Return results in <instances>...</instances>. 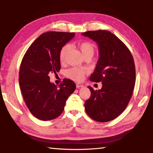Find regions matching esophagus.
<instances>
[{"instance_id": "1", "label": "esophagus", "mask_w": 153, "mask_h": 153, "mask_svg": "<svg viewBox=\"0 0 153 153\" xmlns=\"http://www.w3.org/2000/svg\"><path fill=\"white\" fill-rule=\"evenodd\" d=\"M82 86H83V85L81 84H79V83H77V84H76V87L77 88H79L82 87Z\"/></svg>"}]
</instances>
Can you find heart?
Masks as SVG:
<instances>
[{"label":"heart","instance_id":"b5f03b06","mask_svg":"<svg viewBox=\"0 0 153 153\" xmlns=\"http://www.w3.org/2000/svg\"><path fill=\"white\" fill-rule=\"evenodd\" d=\"M78 47L84 57L87 56H92L94 54V46L92 43L88 42V41L80 42L78 45ZM69 49H70V46L68 44H66L61 47L60 51H59V60L61 63H64L65 61ZM87 73V69L79 68V67H72L71 69H67L65 71L66 76L75 81H81L85 74Z\"/></svg>","mask_w":153,"mask_h":153}]
</instances>
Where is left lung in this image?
<instances>
[{
  "label": "left lung",
  "instance_id": "left-lung-1",
  "mask_svg": "<svg viewBox=\"0 0 153 153\" xmlns=\"http://www.w3.org/2000/svg\"><path fill=\"white\" fill-rule=\"evenodd\" d=\"M82 34L98 44L99 59L90 79L102 84L98 90L88 86L91 95L84 103L85 110L98 122L113 120L123 112L132 96L136 82L133 56L125 44L108 31Z\"/></svg>",
  "mask_w": 153,
  "mask_h": 153
}]
</instances>
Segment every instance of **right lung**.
I'll return each mask as SVG.
<instances>
[{"mask_svg":"<svg viewBox=\"0 0 153 153\" xmlns=\"http://www.w3.org/2000/svg\"><path fill=\"white\" fill-rule=\"evenodd\" d=\"M74 33L47 32L41 34L27 49L20 65L19 83L23 98L32 115L42 121L58 117L64 110L76 84L64 79L59 87L49 76L61 69L59 51L74 37Z\"/></svg>","mask_w":153,"mask_h":153,"instance_id":"1","label":"right lung"}]
</instances>
